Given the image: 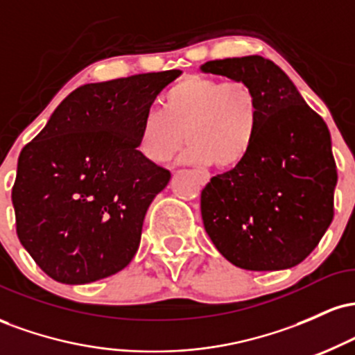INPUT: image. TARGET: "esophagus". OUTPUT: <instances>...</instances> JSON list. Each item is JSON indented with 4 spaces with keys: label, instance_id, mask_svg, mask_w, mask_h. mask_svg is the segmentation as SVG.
Wrapping results in <instances>:
<instances>
[{
    "label": "esophagus",
    "instance_id": "34e87169",
    "mask_svg": "<svg viewBox=\"0 0 355 355\" xmlns=\"http://www.w3.org/2000/svg\"><path fill=\"white\" fill-rule=\"evenodd\" d=\"M195 173H197L198 175V178H200V183H202V185H205V183L207 182H209V173H207V172H202V170H195Z\"/></svg>",
    "mask_w": 355,
    "mask_h": 355
}]
</instances>
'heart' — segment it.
Returning <instances> with one entry per match:
<instances>
[{"mask_svg":"<svg viewBox=\"0 0 355 355\" xmlns=\"http://www.w3.org/2000/svg\"><path fill=\"white\" fill-rule=\"evenodd\" d=\"M260 121V96L248 81L189 75L165 93L164 110L150 108L141 116L138 150L162 164L187 138V162L234 168L247 158Z\"/></svg>","mask_w":355,"mask_h":355,"instance_id":"1","label":"heart"}]
</instances>
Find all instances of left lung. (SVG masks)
Listing matches in <instances>:
<instances>
[{
	"label": "left lung",
	"instance_id": "1",
	"mask_svg": "<svg viewBox=\"0 0 355 355\" xmlns=\"http://www.w3.org/2000/svg\"><path fill=\"white\" fill-rule=\"evenodd\" d=\"M202 70L248 81L262 105L245 160L202 190L207 234L240 268L294 267L319 245L334 218L337 166L327 125L263 56L207 61Z\"/></svg>",
	"mask_w": 355,
	"mask_h": 355
}]
</instances>
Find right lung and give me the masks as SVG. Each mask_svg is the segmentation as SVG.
Wrapping results in <instances>:
<instances>
[{
  "label": "right lung",
  "instance_id": "right-lung-1",
  "mask_svg": "<svg viewBox=\"0 0 355 355\" xmlns=\"http://www.w3.org/2000/svg\"><path fill=\"white\" fill-rule=\"evenodd\" d=\"M180 70L89 83L24 145L11 191L16 234L46 275L88 284L125 268L150 203L170 180L138 148V126Z\"/></svg>",
  "mask_w": 355,
  "mask_h": 355
}]
</instances>
